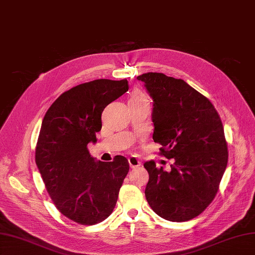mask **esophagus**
Wrapping results in <instances>:
<instances>
[{"instance_id":"1","label":"esophagus","mask_w":255,"mask_h":255,"mask_svg":"<svg viewBox=\"0 0 255 255\" xmlns=\"http://www.w3.org/2000/svg\"><path fill=\"white\" fill-rule=\"evenodd\" d=\"M128 164H129L130 168H137V167L141 166V161L135 156H130L128 158Z\"/></svg>"}]
</instances>
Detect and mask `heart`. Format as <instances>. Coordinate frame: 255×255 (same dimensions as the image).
Masks as SVG:
<instances>
[{
    "label": "heart",
    "instance_id": "b5f03b06",
    "mask_svg": "<svg viewBox=\"0 0 255 255\" xmlns=\"http://www.w3.org/2000/svg\"><path fill=\"white\" fill-rule=\"evenodd\" d=\"M130 100H148L146 96L143 94V92L136 90L132 94V97H130Z\"/></svg>",
    "mask_w": 255,
    "mask_h": 255
}]
</instances>
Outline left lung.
<instances>
[{
	"label": "left lung",
	"instance_id": "8db88e82",
	"mask_svg": "<svg viewBox=\"0 0 255 255\" xmlns=\"http://www.w3.org/2000/svg\"><path fill=\"white\" fill-rule=\"evenodd\" d=\"M153 99V140L173 158L171 171L145 161L146 201L159 217L182 222L211 204L228 165V143L219 115L206 97L181 79L148 72L137 76Z\"/></svg>",
	"mask_w": 255,
	"mask_h": 255
}]
</instances>
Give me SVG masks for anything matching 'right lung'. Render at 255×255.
<instances>
[{
    "mask_svg": "<svg viewBox=\"0 0 255 255\" xmlns=\"http://www.w3.org/2000/svg\"><path fill=\"white\" fill-rule=\"evenodd\" d=\"M128 90L127 80H95L61 94L42 120L35 160L54 205L83 226L113 213L128 172L125 156L96 161L87 144L96 142L105 107Z\"/></svg>",
    "mask_w": 255,
    "mask_h": 255,
    "instance_id": "right-lung-1",
    "label": "right lung"
}]
</instances>
